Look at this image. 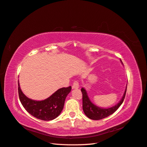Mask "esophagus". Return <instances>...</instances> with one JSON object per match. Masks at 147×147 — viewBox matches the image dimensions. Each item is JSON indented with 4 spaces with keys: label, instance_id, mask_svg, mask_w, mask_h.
Returning a JSON list of instances; mask_svg holds the SVG:
<instances>
[{
    "label": "esophagus",
    "instance_id": "esophagus-1",
    "mask_svg": "<svg viewBox=\"0 0 147 147\" xmlns=\"http://www.w3.org/2000/svg\"><path fill=\"white\" fill-rule=\"evenodd\" d=\"M79 87V85L78 82L77 81H75L73 84L72 88L73 89H78Z\"/></svg>",
    "mask_w": 147,
    "mask_h": 147
}]
</instances>
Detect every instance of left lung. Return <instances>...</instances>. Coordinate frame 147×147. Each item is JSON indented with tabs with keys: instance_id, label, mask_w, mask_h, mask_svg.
I'll list each match as a JSON object with an SVG mask.
<instances>
[{
	"instance_id": "left-lung-1",
	"label": "left lung",
	"mask_w": 147,
	"mask_h": 147,
	"mask_svg": "<svg viewBox=\"0 0 147 147\" xmlns=\"http://www.w3.org/2000/svg\"><path fill=\"white\" fill-rule=\"evenodd\" d=\"M120 61L123 63L121 60H120ZM126 90H127V86L122 98H121V100L119 102V103H117L116 105L108 108H102L95 105L94 103H92L91 102L89 97H88L86 89L84 87H82L81 89V92L82 94L83 111L88 118L91 119L99 120V119H103L105 118H107V117L112 115L113 113H114L117 110H118V108L121 105V104L123 103L124 100L125 93H126Z\"/></svg>"
}]
</instances>
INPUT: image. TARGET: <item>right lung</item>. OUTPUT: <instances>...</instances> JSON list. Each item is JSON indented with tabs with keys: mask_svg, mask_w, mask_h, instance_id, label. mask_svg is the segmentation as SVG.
Listing matches in <instances>:
<instances>
[{
	"mask_svg": "<svg viewBox=\"0 0 147 147\" xmlns=\"http://www.w3.org/2000/svg\"><path fill=\"white\" fill-rule=\"evenodd\" d=\"M18 83L19 98L25 110L35 118L44 121L53 120L60 115L66 96L71 90V86L63 87L49 98L36 101L28 98L21 90L19 81Z\"/></svg>",
	"mask_w": 147,
	"mask_h": 147,
	"instance_id": "obj_1",
	"label": "right lung"
}]
</instances>
